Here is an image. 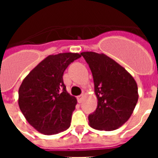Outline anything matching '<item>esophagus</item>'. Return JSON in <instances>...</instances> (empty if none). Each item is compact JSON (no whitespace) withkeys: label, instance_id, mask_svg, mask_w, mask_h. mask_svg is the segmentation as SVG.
<instances>
[{"label":"esophagus","instance_id":"obj_1","mask_svg":"<svg viewBox=\"0 0 158 158\" xmlns=\"http://www.w3.org/2000/svg\"><path fill=\"white\" fill-rule=\"evenodd\" d=\"M83 99H84V95H80V96H77V101H78V103H81L82 102V100H83Z\"/></svg>","mask_w":158,"mask_h":158}]
</instances>
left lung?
<instances>
[{
	"mask_svg": "<svg viewBox=\"0 0 158 158\" xmlns=\"http://www.w3.org/2000/svg\"><path fill=\"white\" fill-rule=\"evenodd\" d=\"M91 69L97 107L89 126L99 131L118 129L129 119L139 100L134 77L112 58L92 51L81 53Z\"/></svg>",
	"mask_w": 158,
	"mask_h": 158,
	"instance_id": "8db88e82",
	"label": "left lung"
}]
</instances>
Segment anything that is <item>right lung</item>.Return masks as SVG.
Here are the masks:
<instances>
[{
  "label": "right lung",
  "instance_id": "1",
  "mask_svg": "<svg viewBox=\"0 0 158 158\" xmlns=\"http://www.w3.org/2000/svg\"><path fill=\"white\" fill-rule=\"evenodd\" d=\"M81 57L78 53L49 55L23 79L18 104L26 120L43 135H56L70 126L77 99L66 91L63 73Z\"/></svg>",
  "mask_w": 158,
  "mask_h": 158
}]
</instances>
